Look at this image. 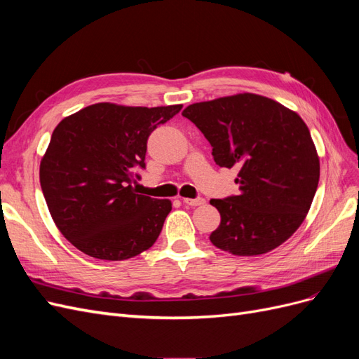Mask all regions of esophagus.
<instances>
[{
  "instance_id": "1",
  "label": "esophagus",
  "mask_w": 359,
  "mask_h": 359,
  "mask_svg": "<svg viewBox=\"0 0 359 359\" xmlns=\"http://www.w3.org/2000/svg\"><path fill=\"white\" fill-rule=\"evenodd\" d=\"M182 202L186 205H190V206H199V205H203L205 203V199L203 198H198V199H190V198H184Z\"/></svg>"
}]
</instances>
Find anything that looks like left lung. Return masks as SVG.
Wrapping results in <instances>:
<instances>
[{
	"mask_svg": "<svg viewBox=\"0 0 359 359\" xmlns=\"http://www.w3.org/2000/svg\"><path fill=\"white\" fill-rule=\"evenodd\" d=\"M182 115L208 139L217 165L240 168V194L210 201L222 217L211 243L235 256H259L287 241L307 217L320 175L302 118L253 93L193 103Z\"/></svg>",
	"mask_w": 359,
	"mask_h": 359,
	"instance_id": "8db88e82",
	"label": "left lung"
}]
</instances>
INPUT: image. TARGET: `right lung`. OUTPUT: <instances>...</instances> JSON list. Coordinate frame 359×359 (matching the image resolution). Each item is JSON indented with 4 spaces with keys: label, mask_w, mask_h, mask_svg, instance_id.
Instances as JSON below:
<instances>
[{
    "label": "right lung",
    "mask_w": 359,
    "mask_h": 359,
    "mask_svg": "<svg viewBox=\"0 0 359 359\" xmlns=\"http://www.w3.org/2000/svg\"><path fill=\"white\" fill-rule=\"evenodd\" d=\"M181 107L95 103L53 130L40 186L53 223L82 253L126 260L156 243L172 202L139 194L130 181L145 168L151 132Z\"/></svg>",
    "instance_id": "1"
}]
</instances>
